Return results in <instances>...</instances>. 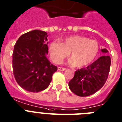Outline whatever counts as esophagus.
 I'll return each instance as SVG.
<instances>
[{
  "instance_id": "esophagus-1",
  "label": "esophagus",
  "mask_w": 122,
  "mask_h": 122,
  "mask_svg": "<svg viewBox=\"0 0 122 122\" xmlns=\"http://www.w3.org/2000/svg\"><path fill=\"white\" fill-rule=\"evenodd\" d=\"M58 69L59 71H66V69L64 68V67H58Z\"/></svg>"
}]
</instances>
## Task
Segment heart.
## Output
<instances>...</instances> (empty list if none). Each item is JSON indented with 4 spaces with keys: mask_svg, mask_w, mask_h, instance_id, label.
Listing matches in <instances>:
<instances>
[{
    "mask_svg": "<svg viewBox=\"0 0 122 122\" xmlns=\"http://www.w3.org/2000/svg\"><path fill=\"white\" fill-rule=\"evenodd\" d=\"M99 51V45L97 41L79 35L64 38L61 43L53 41L49 45L50 58L54 63L59 64L70 55L68 63L79 68L92 63Z\"/></svg>",
    "mask_w": 122,
    "mask_h": 122,
    "instance_id": "b5f03b06",
    "label": "heart"
}]
</instances>
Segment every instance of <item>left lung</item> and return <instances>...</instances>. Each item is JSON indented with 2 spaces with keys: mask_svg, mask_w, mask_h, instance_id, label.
Segmentation results:
<instances>
[{
  "mask_svg": "<svg viewBox=\"0 0 122 122\" xmlns=\"http://www.w3.org/2000/svg\"><path fill=\"white\" fill-rule=\"evenodd\" d=\"M102 53L107 54V49ZM111 64L110 57L104 55L86 68L77 70L73 78L69 82V89L81 97L91 96L101 89L107 81Z\"/></svg>",
  "mask_w": 122,
  "mask_h": 122,
  "instance_id": "8db88e82",
  "label": "left lung"
}]
</instances>
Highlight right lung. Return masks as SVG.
Instances as JSON below:
<instances>
[{
	"instance_id": "right-lung-1",
	"label": "right lung",
	"mask_w": 122,
	"mask_h": 122,
	"mask_svg": "<svg viewBox=\"0 0 122 122\" xmlns=\"http://www.w3.org/2000/svg\"><path fill=\"white\" fill-rule=\"evenodd\" d=\"M47 33L35 30L22 35L14 46L12 66L18 84L28 92L46 89L58 68L50 63Z\"/></svg>"
}]
</instances>
